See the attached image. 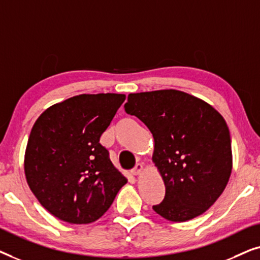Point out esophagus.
Masks as SVG:
<instances>
[{
  "mask_svg": "<svg viewBox=\"0 0 260 260\" xmlns=\"http://www.w3.org/2000/svg\"><path fill=\"white\" fill-rule=\"evenodd\" d=\"M142 172H143V165H141V163H138V165H136V167L131 170V173H133L134 175H140Z\"/></svg>",
  "mask_w": 260,
  "mask_h": 260,
  "instance_id": "1",
  "label": "esophagus"
}]
</instances>
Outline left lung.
Wrapping results in <instances>:
<instances>
[{
  "label": "left lung",
  "instance_id": "obj_1",
  "mask_svg": "<svg viewBox=\"0 0 260 260\" xmlns=\"http://www.w3.org/2000/svg\"><path fill=\"white\" fill-rule=\"evenodd\" d=\"M124 109L154 136L152 162L165 182L166 197L152 209L174 222L205 213L225 190L232 173L223 117L202 99L173 88L130 93Z\"/></svg>",
  "mask_w": 260,
  "mask_h": 260
}]
</instances>
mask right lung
I'll return each mask as SVG.
<instances>
[{"label":"right lung","mask_w":260,"mask_h":260,"mask_svg":"<svg viewBox=\"0 0 260 260\" xmlns=\"http://www.w3.org/2000/svg\"><path fill=\"white\" fill-rule=\"evenodd\" d=\"M125 94H79L49 106L31 127L24 175L35 198L69 223H91L127 179L99 143Z\"/></svg>","instance_id":"obj_1"}]
</instances>
